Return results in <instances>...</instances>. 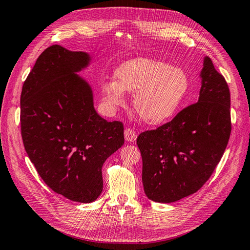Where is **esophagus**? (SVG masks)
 <instances>
[{"label": "esophagus", "instance_id": "1", "mask_svg": "<svg viewBox=\"0 0 250 250\" xmlns=\"http://www.w3.org/2000/svg\"><path fill=\"white\" fill-rule=\"evenodd\" d=\"M137 135L134 130H132L131 127H126L125 130V138L126 142H134L136 139Z\"/></svg>", "mask_w": 250, "mask_h": 250}]
</instances>
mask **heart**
<instances>
[{
    "label": "heart",
    "mask_w": 250,
    "mask_h": 250,
    "mask_svg": "<svg viewBox=\"0 0 250 250\" xmlns=\"http://www.w3.org/2000/svg\"><path fill=\"white\" fill-rule=\"evenodd\" d=\"M189 90L182 68L151 59L131 60L115 71V81L101 85L104 102L111 107L125 104V91L133 96V108L147 125H160L177 113Z\"/></svg>",
    "instance_id": "heart-1"
}]
</instances>
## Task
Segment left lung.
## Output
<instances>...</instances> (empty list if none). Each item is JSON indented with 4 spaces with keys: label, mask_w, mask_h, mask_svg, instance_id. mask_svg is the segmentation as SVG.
Segmentation results:
<instances>
[{
    "label": "left lung",
    "mask_w": 250,
    "mask_h": 250,
    "mask_svg": "<svg viewBox=\"0 0 250 250\" xmlns=\"http://www.w3.org/2000/svg\"><path fill=\"white\" fill-rule=\"evenodd\" d=\"M198 102L170 123L137 137L143 185L150 200L169 204L196 193L219 163L231 133L230 91L205 56Z\"/></svg>",
    "instance_id": "obj_1"
}]
</instances>
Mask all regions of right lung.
<instances>
[{"mask_svg": "<svg viewBox=\"0 0 250 250\" xmlns=\"http://www.w3.org/2000/svg\"><path fill=\"white\" fill-rule=\"evenodd\" d=\"M92 59L60 44L45 49L22 87L21 134L39 176L55 193L89 204L103 189L102 166L125 143L124 125L96 112L79 74Z\"/></svg>", "mask_w": 250, "mask_h": 250, "instance_id": "1", "label": "right lung"}]
</instances>
